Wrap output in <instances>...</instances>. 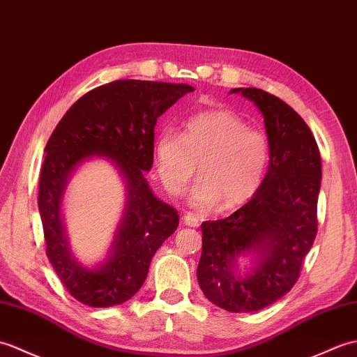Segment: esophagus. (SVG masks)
Returning <instances> with one entry per match:
<instances>
[{
  "instance_id": "34e87169",
  "label": "esophagus",
  "mask_w": 357,
  "mask_h": 357,
  "mask_svg": "<svg viewBox=\"0 0 357 357\" xmlns=\"http://www.w3.org/2000/svg\"><path fill=\"white\" fill-rule=\"evenodd\" d=\"M183 223L186 226H191V227H199L200 226V217L194 212H188V213H185V217H183Z\"/></svg>"
}]
</instances>
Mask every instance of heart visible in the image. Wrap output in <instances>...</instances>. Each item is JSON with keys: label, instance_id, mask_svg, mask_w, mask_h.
<instances>
[{"label": "heart", "instance_id": "heart-1", "mask_svg": "<svg viewBox=\"0 0 357 357\" xmlns=\"http://www.w3.org/2000/svg\"><path fill=\"white\" fill-rule=\"evenodd\" d=\"M158 176L171 194H180L195 174L189 200L199 208L220 203L234 209L259 189L271 162L267 134L229 109H212L189 119L185 132L165 131L155 142Z\"/></svg>", "mask_w": 357, "mask_h": 357}]
</instances>
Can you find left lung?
Returning <instances> with one entry per match:
<instances>
[{
    "label": "left lung",
    "instance_id": "left-lung-1",
    "mask_svg": "<svg viewBox=\"0 0 357 357\" xmlns=\"http://www.w3.org/2000/svg\"><path fill=\"white\" fill-rule=\"evenodd\" d=\"M264 116L271 140L268 171L253 199L225 220L202 225L197 280L211 303L232 313L257 312L295 286L318 232L321 154L295 109L259 89H234ZM252 251L256 267L234 273L236 258Z\"/></svg>",
    "mask_w": 357,
    "mask_h": 357
}]
</instances>
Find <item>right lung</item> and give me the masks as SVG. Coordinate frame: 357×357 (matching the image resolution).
Here are the masks:
<instances>
[{
  "instance_id": "right-lung-1",
  "label": "right lung",
  "mask_w": 357,
  "mask_h": 357,
  "mask_svg": "<svg viewBox=\"0 0 357 357\" xmlns=\"http://www.w3.org/2000/svg\"><path fill=\"white\" fill-rule=\"evenodd\" d=\"M194 91L186 84L119 79L77 99L45 146L38 206L47 257L68 293L90 307L119 305L145 282L157 249L178 226V212L158 200L144 177L153 166L154 126L166 109ZM112 160L127 185V208L110 257L96 269L70 257L60 218L68 178L82 161Z\"/></svg>"
}]
</instances>
